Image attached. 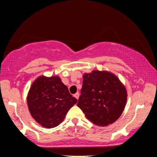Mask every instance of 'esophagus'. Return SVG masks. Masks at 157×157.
I'll return each mask as SVG.
<instances>
[{"instance_id":"34e87169","label":"esophagus","mask_w":157,"mask_h":157,"mask_svg":"<svg viewBox=\"0 0 157 157\" xmlns=\"http://www.w3.org/2000/svg\"><path fill=\"white\" fill-rule=\"evenodd\" d=\"M79 94L78 92H77L75 94H74V97H75L77 100H78V98H79Z\"/></svg>"}]
</instances>
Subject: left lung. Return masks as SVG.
I'll use <instances>...</instances> for the list:
<instances>
[{
  "mask_svg": "<svg viewBox=\"0 0 157 157\" xmlns=\"http://www.w3.org/2000/svg\"><path fill=\"white\" fill-rule=\"evenodd\" d=\"M127 90L113 73L93 71L83 75L78 107L89 120L107 126L119 118L127 102Z\"/></svg>",
  "mask_w": 157,
  "mask_h": 157,
  "instance_id": "obj_1",
  "label": "left lung"
}]
</instances>
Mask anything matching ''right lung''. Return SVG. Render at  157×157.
Segmentation results:
<instances>
[{
  "label": "right lung",
  "instance_id": "right-lung-1",
  "mask_svg": "<svg viewBox=\"0 0 157 157\" xmlns=\"http://www.w3.org/2000/svg\"><path fill=\"white\" fill-rule=\"evenodd\" d=\"M77 102L59 76L39 77L32 84L27 96L31 116L36 123L48 129L59 125Z\"/></svg>",
  "mask_w": 157,
  "mask_h": 157
}]
</instances>
